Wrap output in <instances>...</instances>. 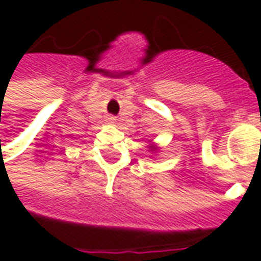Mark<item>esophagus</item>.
Listing matches in <instances>:
<instances>
[{
	"label": "esophagus",
	"instance_id": "1",
	"mask_svg": "<svg viewBox=\"0 0 261 261\" xmlns=\"http://www.w3.org/2000/svg\"><path fill=\"white\" fill-rule=\"evenodd\" d=\"M112 120H113V119H112Z\"/></svg>",
	"mask_w": 261,
	"mask_h": 261
}]
</instances>
